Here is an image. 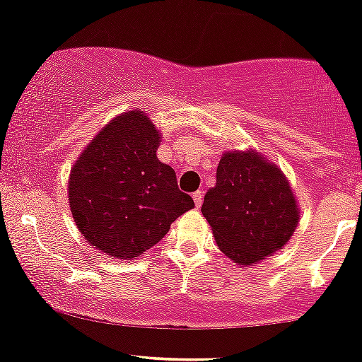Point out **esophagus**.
<instances>
[{"label":"esophagus","instance_id":"1","mask_svg":"<svg viewBox=\"0 0 362 362\" xmlns=\"http://www.w3.org/2000/svg\"><path fill=\"white\" fill-rule=\"evenodd\" d=\"M193 200H194V205H197V209H200V205L203 202V192H194L193 193Z\"/></svg>","mask_w":362,"mask_h":362}]
</instances>
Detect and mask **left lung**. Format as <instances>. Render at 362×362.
Returning <instances> with one entry per match:
<instances>
[{
  "label": "left lung",
  "instance_id": "8db88e82",
  "mask_svg": "<svg viewBox=\"0 0 362 362\" xmlns=\"http://www.w3.org/2000/svg\"><path fill=\"white\" fill-rule=\"evenodd\" d=\"M202 214L222 253L241 265L282 250L299 218L286 176L251 150L224 153Z\"/></svg>",
  "mask_w": 362,
  "mask_h": 362
}]
</instances>
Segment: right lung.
<instances>
[{
    "label": "right lung",
    "instance_id": "1",
    "mask_svg": "<svg viewBox=\"0 0 362 362\" xmlns=\"http://www.w3.org/2000/svg\"><path fill=\"white\" fill-rule=\"evenodd\" d=\"M160 135L144 112H124L105 127L73 165L68 197L88 243L117 258L156 246L193 209L176 173L157 159Z\"/></svg>",
    "mask_w": 362,
    "mask_h": 362
}]
</instances>
